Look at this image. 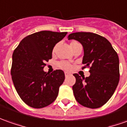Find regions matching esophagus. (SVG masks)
Returning a JSON list of instances; mask_svg holds the SVG:
<instances>
[{"label": "esophagus", "instance_id": "34e87169", "mask_svg": "<svg viewBox=\"0 0 127 127\" xmlns=\"http://www.w3.org/2000/svg\"><path fill=\"white\" fill-rule=\"evenodd\" d=\"M70 75V73H69V72H65V77H66V76H68V75Z\"/></svg>", "mask_w": 127, "mask_h": 127}]
</instances>
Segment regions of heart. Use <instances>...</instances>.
<instances>
[{"instance_id":"obj_1","label":"heart","mask_w":127,"mask_h":127,"mask_svg":"<svg viewBox=\"0 0 127 127\" xmlns=\"http://www.w3.org/2000/svg\"><path fill=\"white\" fill-rule=\"evenodd\" d=\"M58 46V44H56V45L54 46V48L52 49V53H55L56 50H57V48ZM81 45L80 43L77 42V41H72L70 43V49L72 50V51H73L75 48H77V47H80ZM82 47V46H81ZM57 65L59 68H61L62 69H64V70H71L72 68V65L67 62H64V61H62V62H59L57 64Z\"/></svg>"}]
</instances>
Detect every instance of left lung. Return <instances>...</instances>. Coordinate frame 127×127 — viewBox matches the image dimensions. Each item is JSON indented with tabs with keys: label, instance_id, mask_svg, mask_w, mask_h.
Instances as JSON below:
<instances>
[{
	"label": "left lung",
	"instance_id": "1",
	"mask_svg": "<svg viewBox=\"0 0 127 127\" xmlns=\"http://www.w3.org/2000/svg\"><path fill=\"white\" fill-rule=\"evenodd\" d=\"M68 38L81 43L84 48L82 69L89 67L91 73L87 77L73 74L75 99L85 107L99 108L109 101L118 85V55L106 38L95 33L75 32Z\"/></svg>",
	"mask_w": 127,
	"mask_h": 127
}]
</instances>
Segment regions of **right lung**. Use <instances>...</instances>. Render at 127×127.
<instances>
[{
	"instance_id": "obj_1",
	"label": "right lung",
	"mask_w": 127,
	"mask_h": 127,
	"mask_svg": "<svg viewBox=\"0 0 127 127\" xmlns=\"http://www.w3.org/2000/svg\"><path fill=\"white\" fill-rule=\"evenodd\" d=\"M67 32L41 31L27 36L20 42L12 55L11 75L16 92L27 105L41 109L55 101L64 72L56 70L43 71L45 62L52 59V49Z\"/></svg>"
}]
</instances>
